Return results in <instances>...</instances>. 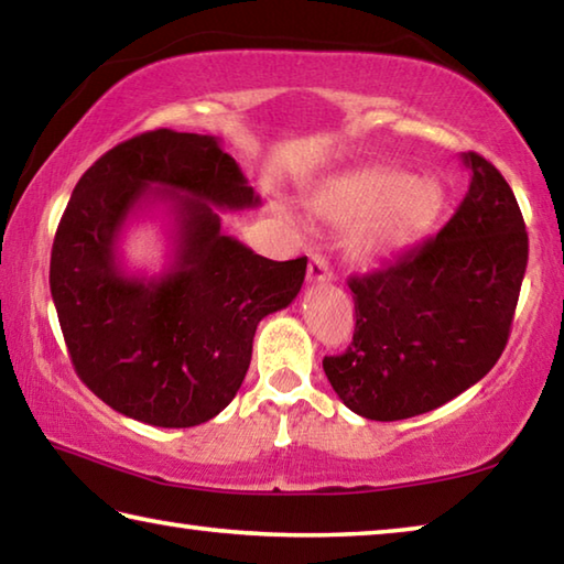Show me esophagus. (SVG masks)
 <instances>
[{
    "mask_svg": "<svg viewBox=\"0 0 564 564\" xmlns=\"http://www.w3.org/2000/svg\"><path fill=\"white\" fill-rule=\"evenodd\" d=\"M308 281L311 283H326L333 281V271H330V263L326 261V256H313L311 263H308Z\"/></svg>",
    "mask_w": 564,
    "mask_h": 564,
    "instance_id": "esophagus-1",
    "label": "esophagus"
}]
</instances>
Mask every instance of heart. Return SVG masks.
Returning a JSON list of instances; mask_svg holds the SVG:
<instances>
[{"label":"heart","mask_w":564,"mask_h":564,"mask_svg":"<svg viewBox=\"0 0 564 564\" xmlns=\"http://www.w3.org/2000/svg\"><path fill=\"white\" fill-rule=\"evenodd\" d=\"M445 206L435 176H408L403 169L373 164L323 181L311 196V212L333 226H356L350 253L378 263L420 241Z\"/></svg>","instance_id":"heart-1"}]
</instances>
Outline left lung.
I'll return each mask as SVG.
<instances>
[{
    "mask_svg": "<svg viewBox=\"0 0 564 564\" xmlns=\"http://www.w3.org/2000/svg\"><path fill=\"white\" fill-rule=\"evenodd\" d=\"M463 164L470 186L441 234L348 281L356 333L323 370L343 405L368 420L441 408L488 376L508 343L528 231L500 171L475 151Z\"/></svg>",
    "mask_w": 564,
    "mask_h": 564,
    "instance_id": "obj_1",
    "label": "left lung"
}]
</instances>
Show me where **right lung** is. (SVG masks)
Wrapping results in <instances>:
<instances>
[{
    "mask_svg": "<svg viewBox=\"0 0 564 564\" xmlns=\"http://www.w3.org/2000/svg\"><path fill=\"white\" fill-rule=\"evenodd\" d=\"M167 206L164 274L120 269L131 215ZM216 137L156 129L107 151L74 186L52 246L50 285L66 348L94 395L156 427L221 413L251 366L261 318L291 305L308 259L271 261L221 231L215 212L259 206Z\"/></svg>",
    "mask_w": 564,
    "mask_h": 564,
    "instance_id": "right-lung-1",
    "label": "right lung"
}]
</instances>
